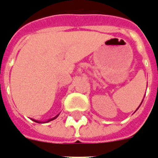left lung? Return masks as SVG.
I'll return each instance as SVG.
<instances>
[{"instance_id":"1","label":"left lung","mask_w":158,"mask_h":158,"mask_svg":"<svg viewBox=\"0 0 158 158\" xmlns=\"http://www.w3.org/2000/svg\"><path fill=\"white\" fill-rule=\"evenodd\" d=\"M142 102H143V100H142ZM142 102H141V103H140V105H141V104H142ZM140 106H139V107H138V108H137V109H138V108H140ZM137 109H136V110H137ZM136 111H135V112H136Z\"/></svg>"}]
</instances>
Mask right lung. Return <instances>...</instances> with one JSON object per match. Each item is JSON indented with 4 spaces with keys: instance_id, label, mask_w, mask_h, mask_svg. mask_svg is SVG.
I'll return each instance as SVG.
<instances>
[{
    "instance_id": "add662e5",
    "label": "right lung",
    "mask_w": 158,
    "mask_h": 158,
    "mask_svg": "<svg viewBox=\"0 0 158 158\" xmlns=\"http://www.w3.org/2000/svg\"><path fill=\"white\" fill-rule=\"evenodd\" d=\"M59 116V114H58V115H57L56 116H54V117H53V118H51V119H49L48 120H46V121H40V120H34V119H31L32 120H34V122H36V123H39V124H40V123H47V122H50V121H51V120H54V119H56L57 117H58V116Z\"/></svg>"
}]
</instances>
